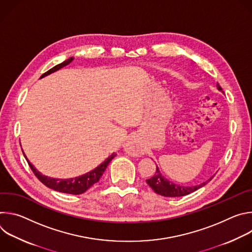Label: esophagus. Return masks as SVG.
<instances>
[{
  "instance_id": "1",
  "label": "esophagus",
  "mask_w": 252,
  "mask_h": 252,
  "mask_svg": "<svg viewBox=\"0 0 252 252\" xmlns=\"http://www.w3.org/2000/svg\"><path fill=\"white\" fill-rule=\"evenodd\" d=\"M126 152L131 156H137L140 154L139 148L136 146V143L132 139H129L126 143Z\"/></svg>"
}]
</instances>
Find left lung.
Listing matches in <instances>:
<instances>
[{
  "mask_svg": "<svg viewBox=\"0 0 252 252\" xmlns=\"http://www.w3.org/2000/svg\"><path fill=\"white\" fill-rule=\"evenodd\" d=\"M218 89L220 91H222L221 87L218 84L217 85ZM212 179L209 178L207 182L199 185V186H196V187H183V186H177L175 184H172L171 182L167 181L166 178H164L158 167L157 166V170L155 172V174L147 179V184L154 189L155 192H157L158 194H160L162 196H167V197H176V196H185V195H188L195 190H197L198 189L202 188L203 186H205L208 182H210Z\"/></svg>",
  "mask_w": 252,
  "mask_h": 252,
  "instance_id": "obj_1",
  "label": "left lung"
}]
</instances>
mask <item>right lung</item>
<instances>
[{"label":"right lung","mask_w":252,"mask_h":252,"mask_svg":"<svg viewBox=\"0 0 252 252\" xmlns=\"http://www.w3.org/2000/svg\"><path fill=\"white\" fill-rule=\"evenodd\" d=\"M74 58H69L66 61L63 62L62 63H59L57 65H55L54 67H52L51 69H49L48 71H46L45 74L42 75L41 78H44L54 71L62 68L63 66L68 64L70 62H73ZM117 156V154H113L111 157L107 158L100 165H98L96 168H94V170L76 177V178H69V179H57V178H51V177H47L43 174H41L37 169H35L32 163H30V161L27 159L31 169L32 170L33 174L37 176V178L39 181L44 184L46 187L60 191V192H63V193H69V194H82L85 191H87L92 186H94L95 183H97L99 181V178L101 177L102 173L104 172L106 166L109 165V163L111 162V160Z\"/></svg>","instance_id":"1"}]
</instances>
